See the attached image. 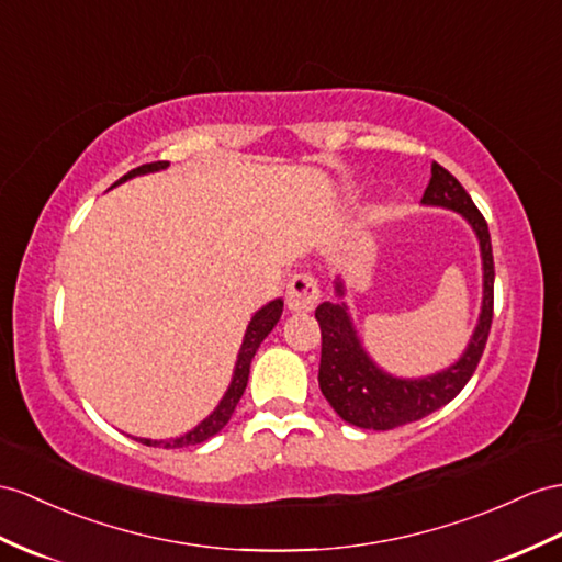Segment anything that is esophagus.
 <instances>
[{"mask_svg": "<svg viewBox=\"0 0 562 562\" xmlns=\"http://www.w3.org/2000/svg\"><path fill=\"white\" fill-rule=\"evenodd\" d=\"M319 303V283L312 273H295L285 289V305L291 312H312Z\"/></svg>", "mask_w": 562, "mask_h": 562, "instance_id": "34e87169", "label": "esophagus"}]
</instances>
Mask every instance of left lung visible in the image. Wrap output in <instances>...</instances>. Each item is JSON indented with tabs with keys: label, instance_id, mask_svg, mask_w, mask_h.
Listing matches in <instances>:
<instances>
[{
	"label": "left lung",
	"instance_id": "1",
	"mask_svg": "<svg viewBox=\"0 0 562 562\" xmlns=\"http://www.w3.org/2000/svg\"><path fill=\"white\" fill-rule=\"evenodd\" d=\"M422 204L462 214L476 234L484 269L482 314H479L468 348L456 364L431 376L401 379L384 372L369 358L346 303H322L314 312L322 328L319 389L338 417L360 429L386 431L436 413L464 389L486 348L491 319H494V252H491L486 218L476 210L458 178L436 161L431 164V178ZM336 295H346V285L340 279H336Z\"/></svg>",
	"mask_w": 562,
	"mask_h": 562
}]
</instances>
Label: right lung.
I'll return each mask as SVG.
<instances>
[{
  "mask_svg": "<svg viewBox=\"0 0 562 562\" xmlns=\"http://www.w3.org/2000/svg\"><path fill=\"white\" fill-rule=\"evenodd\" d=\"M169 161H153V164H143V167L128 171L126 176H121L119 183L128 181V178L133 176H143V173H153V171H161L167 169ZM281 312H283V300L277 297L271 300V303H267L262 310L255 312V317L250 319L248 324V331H245V338H243V346H240V352H238V360H236V369H234V379H231L228 384V391L224 393V398L218 401V405L214 407V413L210 417H204L195 429H190L188 434L183 436H176V439H169V441H153V439H135L140 441L145 446H164V448H186V446H198L202 441L212 439V436H216L218 431H222L226 427V422L231 419V415H234V409L240 401V395L245 391V386H248V376H250V364H252V358L255 352L259 348V344L271 334V328L277 326V322L281 319Z\"/></svg>",
  "mask_w": 562,
  "mask_h": 562,
  "instance_id": "obj_1",
  "label": "right lung"
}]
</instances>
